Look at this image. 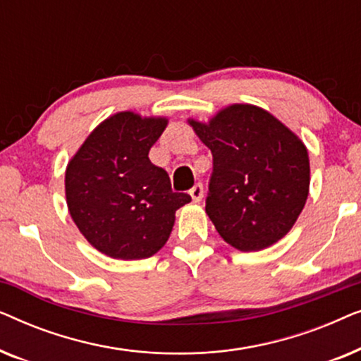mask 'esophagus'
<instances>
[{"mask_svg":"<svg viewBox=\"0 0 361 361\" xmlns=\"http://www.w3.org/2000/svg\"><path fill=\"white\" fill-rule=\"evenodd\" d=\"M189 194L192 197V200L194 202H200L202 197H204V185L202 184H195L192 189L189 190Z\"/></svg>","mask_w":361,"mask_h":361,"instance_id":"1","label":"esophagus"}]
</instances>
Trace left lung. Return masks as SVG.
<instances>
[{"label":"left lung","mask_w":361,"mask_h":361,"mask_svg":"<svg viewBox=\"0 0 361 361\" xmlns=\"http://www.w3.org/2000/svg\"><path fill=\"white\" fill-rule=\"evenodd\" d=\"M189 125L214 156L205 212L221 238L240 251L283 238L309 195L304 142L255 105L226 106L209 123Z\"/></svg>","instance_id":"left-lung-1"}]
</instances>
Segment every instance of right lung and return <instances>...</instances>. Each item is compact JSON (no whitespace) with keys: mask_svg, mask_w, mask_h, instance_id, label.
I'll use <instances>...</instances> for the list:
<instances>
[{"mask_svg":"<svg viewBox=\"0 0 361 361\" xmlns=\"http://www.w3.org/2000/svg\"><path fill=\"white\" fill-rule=\"evenodd\" d=\"M166 118L116 113L90 133L66 171L72 220L88 243L115 259H145L169 238L176 210L190 195L172 192L167 172L149 161Z\"/></svg>","mask_w":361,"mask_h":361,"instance_id":"right-lung-1","label":"right lung"}]
</instances>
